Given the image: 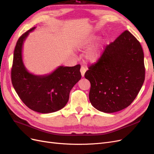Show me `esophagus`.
<instances>
[{"mask_svg":"<svg viewBox=\"0 0 154 154\" xmlns=\"http://www.w3.org/2000/svg\"><path fill=\"white\" fill-rule=\"evenodd\" d=\"M85 71H86L84 67V66H82V67L81 68V75H82V77H84V74H85Z\"/></svg>","mask_w":154,"mask_h":154,"instance_id":"esophagus-1","label":"esophagus"}]
</instances>
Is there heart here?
Segmentation results:
<instances>
[{"label": "heart", "instance_id": "b5f03b06", "mask_svg": "<svg viewBox=\"0 0 154 154\" xmlns=\"http://www.w3.org/2000/svg\"><path fill=\"white\" fill-rule=\"evenodd\" d=\"M98 36L95 35H85L80 38L76 44V49L78 50H84L88 48L97 39ZM104 49V42L100 40L99 42L93 45L86 52L85 57L90 63H95L101 57Z\"/></svg>", "mask_w": 154, "mask_h": 154}]
</instances>
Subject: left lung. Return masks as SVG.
Returning <instances> with one entry per match:
<instances>
[{"label":"left lung","mask_w":154,"mask_h":154,"mask_svg":"<svg viewBox=\"0 0 154 154\" xmlns=\"http://www.w3.org/2000/svg\"><path fill=\"white\" fill-rule=\"evenodd\" d=\"M145 72L142 46L130 32L125 31L106 46L101 57L85 73L91 83V104L107 113L127 108L142 88Z\"/></svg>","instance_id":"1"}]
</instances>
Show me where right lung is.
Here are the masks:
<instances>
[{
    "label": "right lung",
    "mask_w": 154,
    "mask_h": 154,
    "mask_svg": "<svg viewBox=\"0 0 154 154\" xmlns=\"http://www.w3.org/2000/svg\"><path fill=\"white\" fill-rule=\"evenodd\" d=\"M34 27L18 39L13 57L11 79L13 87L20 99L32 111L46 114L64 108L71 89L81 79V65L59 66L45 75L29 72L23 59V45Z\"/></svg>",
    "instance_id": "obj_1"
}]
</instances>
